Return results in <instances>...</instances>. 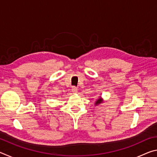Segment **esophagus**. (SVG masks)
Listing matches in <instances>:
<instances>
[{
	"instance_id": "obj_1",
	"label": "esophagus",
	"mask_w": 157,
	"mask_h": 157,
	"mask_svg": "<svg viewBox=\"0 0 157 157\" xmlns=\"http://www.w3.org/2000/svg\"><path fill=\"white\" fill-rule=\"evenodd\" d=\"M72 92L73 94H76V93H78V89H77L75 86L72 87Z\"/></svg>"
}]
</instances>
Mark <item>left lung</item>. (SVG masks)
<instances>
[{"label":"left lung","instance_id":"left-lung-1","mask_svg":"<svg viewBox=\"0 0 157 157\" xmlns=\"http://www.w3.org/2000/svg\"><path fill=\"white\" fill-rule=\"evenodd\" d=\"M102 99L101 98H100L99 99H98L96 101H95V105H99V104H100V103H102Z\"/></svg>","mask_w":157,"mask_h":157}]
</instances>
